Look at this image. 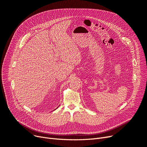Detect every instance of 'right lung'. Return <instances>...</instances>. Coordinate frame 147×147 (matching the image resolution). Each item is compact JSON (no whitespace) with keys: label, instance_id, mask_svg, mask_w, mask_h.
Masks as SVG:
<instances>
[{"label":"right lung","instance_id":"obj_1","mask_svg":"<svg viewBox=\"0 0 147 147\" xmlns=\"http://www.w3.org/2000/svg\"><path fill=\"white\" fill-rule=\"evenodd\" d=\"M56 109H55V110H56Z\"/></svg>","mask_w":147,"mask_h":147}]
</instances>
